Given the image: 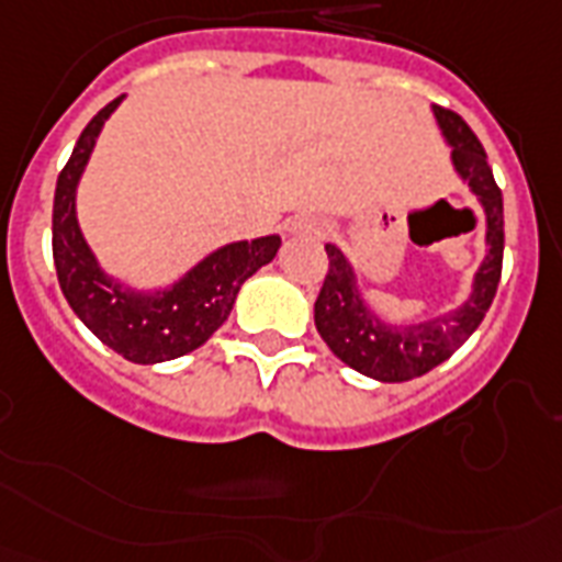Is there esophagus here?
I'll use <instances>...</instances> for the list:
<instances>
[{
    "label": "esophagus",
    "mask_w": 562,
    "mask_h": 562,
    "mask_svg": "<svg viewBox=\"0 0 562 562\" xmlns=\"http://www.w3.org/2000/svg\"><path fill=\"white\" fill-rule=\"evenodd\" d=\"M286 232L290 235H304V238H322L324 232H327V224H324L322 217H295V221H290Z\"/></svg>",
    "instance_id": "1"
}]
</instances>
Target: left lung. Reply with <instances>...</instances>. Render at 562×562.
Returning <instances> with one entry per match:
<instances>
[{
	"label": "left lung",
	"instance_id": "obj_1",
	"mask_svg": "<svg viewBox=\"0 0 562 562\" xmlns=\"http://www.w3.org/2000/svg\"><path fill=\"white\" fill-rule=\"evenodd\" d=\"M430 109L445 146L451 148L457 178L474 194L485 215V258L476 267L471 292L459 307L422 322L393 324L382 313H375L361 295L359 272L345 249L324 244L330 270L315 299V327L347 368L359 370L375 382H411L451 359L453 350L465 345L488 313L503 272V192L494 183L485 148L459 114L439 105Z\"/></svg>",
	"mask_w": 562,
	"mask_h": 562
}]
</instances>
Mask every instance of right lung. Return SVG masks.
<instances>
[{
	"label": "right lung",
	"mask_w": 562,
	"mask_h": 562,
	"mask_svg": "<svg viewBox=\"0 0 562 562\" xmlns=\"http://www.w3.org/2000/svg\"><path fill=\"white\" fill-rule=\"evenodd\" d=\"M123 100L117 97L97 111L82 128L71 160L59 171L54 192V267L63 295L88 330L134 364H157L198 350L229 318L244 281L276 258L281 238L232 240L203 255L171 284L155 290H134L105 272L82 235L77 189L97 137Z\"/></svg>",
	"instance_id": "add662e5"
}]
</instances>
